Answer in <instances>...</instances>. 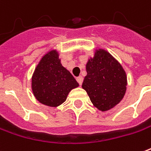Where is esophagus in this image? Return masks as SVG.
Segmentation results:
<instances>
[{"instance_id":"34e87169","label":"esophagus","mask_w":151,"mask_h":151,"mask_svg":"<svg viewBox=\"0 0 151 151\" xmlns=\"http://www.w3.org/2000/svg\"><path fill=\"white\" fill-rule=\"evenodd\" d=\"M77 81H78V83H79V85L81 86V85H82V83H83V78L82 77V76H79V77H78V78H77Z\"/></svg>"}]
</instances>
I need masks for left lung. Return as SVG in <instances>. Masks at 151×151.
<instances>
[{
    "instance_id": "obj_1",
    "label": "left lung",
    "mask_w": 151,
    "mask_h": 151,
    "mask_svg": "<svg viewBox=\"0 0 151 151\" xmlns=\"http://www.w3.org/2000/svg\"><path fill=\"white\" fill-rule=\"evenodd\" d=\"M86 69L87 74L82 86L95 107L107 111L122 101L127 89L126 73L108 51L96 50L94 57L86 63Z\"/></svg>"
}]
</instances>
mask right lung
I'll return each mask as SVG.
<instances>
[{
	"label": "right lung",
	"mask_w": 151,
	"mask_h": 151,
	"mask_svg": "<svg viewBox=\"0 0 151 151\" xmlns=\"http://www.w3.org/2000/svg\"><path fill=\"white\" fill-rule=\"evenodd\" d=\"M78 86L70 72L62 66L55 50L42 58L32 77L34 96L40 103L50 107L64 103L69 91Z\"/></svg>",
	"instance_id": "1"
}]
</instances>
